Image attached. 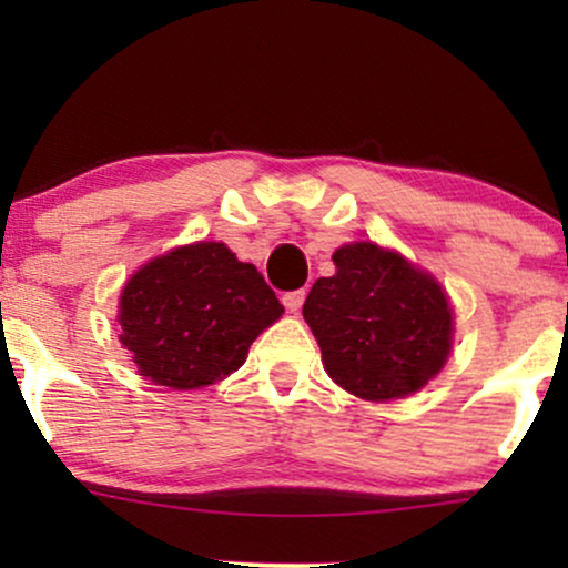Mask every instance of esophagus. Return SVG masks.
I'll return each mask as SVG.
<instances>
[{"mask_svg": "<svg viewBox=\"0 0 568 568\" xmlns=\"http://www.w3.org/2000/svg\"><path fill=\"white\" fill-rule=\"evenodd\" d=\"M304 298H306V293H304V291H291V293H285V296H283L285 310H288V312H293V315H296V312L302 310Z\"/></svg>", "mask_w": 568, "mask_h": 568, "instance_id": "34e87169", "label": "esophagus"}]
</instances>
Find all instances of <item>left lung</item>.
<instances>
[{
  "instance_id": "obj_1",
  "label": "left lung",
  "mask_w": 568,
  "mask_h": 568,
  "mask_svg": "<svg viewBox=\"0 0 568 568\" xmlns=\"http://www.w3.org/2000/svg\"><path fill=\"white\" fill-rule=\"evenodd\" d=\"M334 264L336 275L315 280L304 302L328 376L366 400L419 393L452 349L446 293L374 243L338 247Z\"/></svg>"
}]
</instances>
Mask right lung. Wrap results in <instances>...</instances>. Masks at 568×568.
Segmentation results:
<instances>
[{
  "mask_svg": "<svg viewBox=\"0 0 568 568\" xmlns=\"http://www.w3.org/2000/svg\"><path fill=\"white\" fill-rule=\"evenodd\" d=\"M283 315L275 291L224 243L175 247L141 266L120 296V342L141 376L171 389L213 384L245 363Z\"/></svg>",
  "mask_w": 568,
  "mask_h": 568,
  "instance_id": "add662e5",
  "label": "right lung"
}]
</instances>
